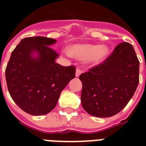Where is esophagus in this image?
I'll list each match as a JSON object with an SVG mask.
<instances>
[{
	"instance_id": "34e87169",
	"label": "esophagus",
	"mask_w": 146,
	"mask_h": 146,
	"mask_svg": "<svg viewBox=\"0 0 146 146\" xmlns=\"http://www.w3.org/2000/svg\"><path fill=\"white\" fill-rule=\"evenodd\" d=\"M81 73H82V70L79 68L76 69V77H79Z\"/></svg>"
}]
</instances>
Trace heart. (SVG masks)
<instances>
[{"instance_id": "b5f03b06", "label": "heart", "mask_w": 146, "mask_h": 146, "mask_svg": "<svg viewBox=\"0 0 146 146\" xmlns=\"http://www.w3.org/2000/svg\"><path fill=\"white\" fill-rule=\"evenodd\" d=\"M108 48L99 44H75L71 47L70 54L82 60L90 59L94 63L101 61L106 57Z\"/></svg>"}]
</instances>
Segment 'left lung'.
Masks as SVG:
<instances>
[{
  "mask_svg": "<svg viewBox=\"0 0 146 146\" xmlns=\"http://www.w3.org/2000/svg\"><path fill=\"white\" fill-rule=\"evenodd\" d=\"M139 61L132 44L117 45L104 63L82 73L81 103L97 117H110L124 108L139 84Z\"/></svg>",
  "mask_w": 146,
  "mask_h": 146,
  "instance_id": "obj_1",
  "label": "left lung"
}]
</instances>
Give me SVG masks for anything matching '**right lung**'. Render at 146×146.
I'll return each instance as SVG.
<instances>
[{
    "label": "right lung",
    "instance_id": "obj_1",
    "mask_svg": "<svg viewBox=\"0 0 146 146\" xmlns=\"http://www.w3.org/2000/svg\"><path fill=\"white\" fill-rule=\"evenodd\" d=\"M57 40L36 36L25 38L13 50L6 68L8 91L26 113L44 115L54 108L62 90L75 77L73 66H63L50 46Z\"/></svg>",
    "mask_w": 146,
    "mask_h": 146
}]
</instances>
